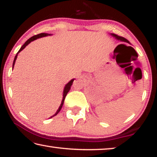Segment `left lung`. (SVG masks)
<instances>
[{
  "label": "left lung",
  "mask_w": 157,
  "mask_h": 157,
  "mask_svg": "<svg viewBox=\"0 0 157 157\" xmlns=\"http://www.w3.org/2000/svg\"><path fill=\"white\" fill-rule=\"evenodd\" d=\"M111 36H113V37H115V39H116L117 40H119V41H123V42H126V43H128V44H130L129 43V41L127 40V39H126L125 38H124V37H123V36H118V35H117V34H113V33H111L110 34Z\"/></svg>",
  "instance_id": "8db88e82"
}]
</instances>
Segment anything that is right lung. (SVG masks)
I'll return each mask as SVG.
<instances>
[{
  "instance_id": "add662e5",
  "label": "right lung",
  "mask_w": 157,
  "mask_h": 157,
  "mask_svg": "<svg viewBox=\"0 0 157 157\" xmlns=\"http://www.w3.org/2000/svg\"><path fill=\"white\" fill-rule=\"evenodd\" d=\"M50 35H52V34H48V33H41V34H36V35H34V36H32L31 38L28 39V40L25 41V43L24 44H23L22 46H21L20 50H18V52L17 53V55H16V56H15V57H14V62H13L12 68H14V64H15V62H16V60H17V56H18V53H19V52L21 51V50H23V49H24L25 48L26 46H27L30 43V42L33 41H34V40H36V39H37L41 38V37H44V36H50ZM74 79H72L71 81H69V82H68V83L65 85L64 89H63V98H62V103H61V105H60V106H59V109H57V112L55 113L53 116H50V118H52V117H54L55 116H56L57 114L60 111L61 109L62 108V106H63V102H64L65 98H66V95H67V94L68 93V91H70L71 87V86H72Z\"/></svg>"
}]
</instances>
